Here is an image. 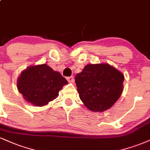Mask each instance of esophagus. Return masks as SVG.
Wrapping results in <instances>:
<instances>
[{
    "mask_svg": "<svg viewBox=\"0 0 150 150\" xmlns=\"http://www.w3.org/2000/svg\"><path fill=\"white\" fill-rule=\"evenodd\" d=\"M66 79H67V80L69 82H73V81H74V77L73 76L68 77H66Z\"/></svg>",
    "mask_w": 150,
    "mask_h": 150,
    "instance_id": "1",
    "label": "esophagus"
}]
</instances>
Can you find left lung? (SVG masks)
I'll use <instances>...</instances> for the list:
<instances>
[{
	"instance_id": "obj_1",
	"label": "left lung",
	"mask_w": 150,
	"mask_h": 150,
	"mask_svg": "<svg viewBox=\"0 0 150 150\" xmlns=\"http://www.w3.org/2000/svg\"><path fill=\"white\" fill-rule=\"evenodd\" d=\"M124 75L109 64H88L75 77L81 100L88 109L103 112L118 100L123 90Z\"/></svg>"
}]
</instances>
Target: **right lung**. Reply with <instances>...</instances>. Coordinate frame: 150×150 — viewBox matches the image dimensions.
<instances>
[{
    "mask_svg": "<svg viewBox=\"0 0 150 150\" xmlns=\"http://www.w3.org/2000/svg\"><path fill=\"white\" fill-rule=\"evenodd\" d=\"M68 81L59 72L47 64L30 66L21 73L17 88L27 101L34 105L43 106L59 95Z\"/></svg>",
    "mask_w": 150,
    "mask_h": 150,
    "instance_id": "1",
    "label": "right lung"
}]
</instances>
